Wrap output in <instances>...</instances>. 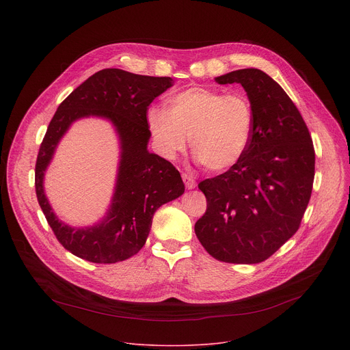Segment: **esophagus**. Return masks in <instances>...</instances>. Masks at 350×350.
Returning <instances> with one entry per match:
<instances>
[{
	"label": "esophagus",
	"instance_id": "obj_1",
	"mask_svg": "<svg viewBox=\"0 0 350 350\" xmlns=\"http://www.w3.org/2000/svg\"><path fill=\"white\" fill-rule=\"evenodd\" d=\"M183 180H184V184H185V187H187L188 189H193V188L196 187V181L193 180L192 176L184 173V174H183Z\"/></svg>",
	"mask_w": 350,
	"mask_h": 350
}]
</instances>
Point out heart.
Listing matches in <instances>:
<instances>
[{
  "label": "heart",
  "instance_id": "obj_1",
  "mask_svg": "<svg viewBox=\"0 0 350 350\" xmlns=\"http://www.w3.org/2000/svg\"><path fill=\"white\" fill-rule=\"evenodd\" d=\"M146 123L165 157L184 151L191 137L198 162L211 172H226L251 148L255 109L242 91L191 87L167 99V111L149 108Z\"/></svg>",
  "mask_w": 350,
  "mask_h": 350
}]
</instances>
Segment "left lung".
<instances>
[{
    "instance_id": "left-lung-1",
    "label": "left lung",
    "mask_w": 350,
    "mask_h": 350,
    "mask_svg": "<svg viewBox=\"0 0 350 350\" xmlns=\"http://www.w3.org/2000/svg\"><path fill=\"white\" fill-rule=\"evenodd\" d=\"M215 80L243 87L254 104L255 130L237 166L198 184L208 208L195 234L215 259L255 265L301 226L314 180L313 141L292 99L265 72L239 69Z\"/></svg>"
}]
</instances>
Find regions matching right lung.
Listing matches in <instances>:
<instances>
[{
    "label": "right lung",
    "instance_id": "obj_1",
    "mask_svg": "<svg viewBox=\"0 0 350 350\" xmlns=\"http://www.w3.org/2000/svg\"><path fill=\"white\" fill-rule=\"evenodd\" d=\"M173 83L172 77L141 76L122 69L99 70L69 94L49 122L36 162V193L57 239L75 256L104 265L134 256L145 245L157 209L184 193L178 170L146 149L151 137L148 107ZM88 116L114 124L122 152L107 216L95 226L75 229L52 212L43 193V174L70 124Z\"/></svg>",
    "mask_w": 350,
    "mask_h": 350
}]
</instances>
